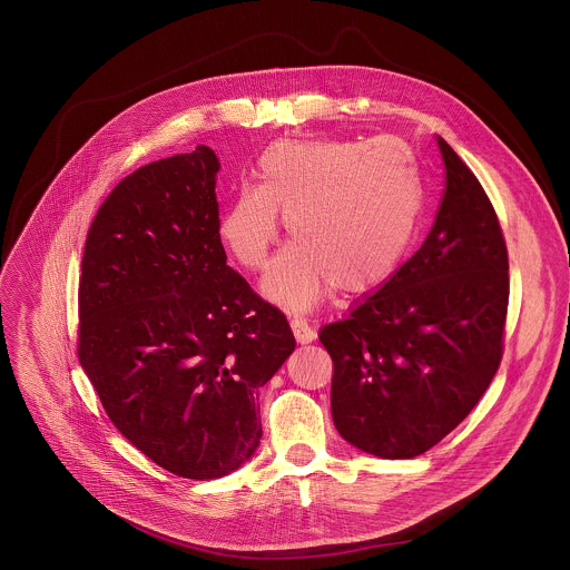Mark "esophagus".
Returning <instances> with one entry per match:
<instances>
[{
    "label": "esophagus",
    "instance_id": "34e87169",
    "mask_svg": "<svg viewBox=\"0 0 570 570\" xmlns=\"http://www.w3.org/2000/svg\"><path fill=\"white\" fill-rule=\"evenodd\" d=\"M291 327H293V334H295V338H297V343H302V345H306V343H313L316 338V330L306 321V318H302V316H295V318H291Z\"/></svg>",
    "mask_w": 570,
    "mask_h": 570
}]
</instances>
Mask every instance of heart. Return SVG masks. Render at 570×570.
Wrapping results in <instances>:
<instances>
[{"mask_svg": "<svg viewBox=\"0 0 570 570\" xmlns=\"http://www.w3.org/2000/svg\"><path fill=\"white\" fill-rule=\"evenodd\" d=\"M255 188L238 191L218 218V238L247 271H259L279 236L297 240L275 257L262 293L311 311L336 288L363 295L386 282L422 214L417 166L395 139H284L255 164Z\"/></svg>", "mask_w": 570, "mask_h": 570, "instance_id": "1", "label": "heart"}]
</instances>
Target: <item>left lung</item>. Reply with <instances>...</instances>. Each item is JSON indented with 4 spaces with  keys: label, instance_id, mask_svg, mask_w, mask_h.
I'll use <instances>...</instances> for the list:
<instances>
[{
    "label": "left lung",
    "instance_id": "1",
    "mask_svg": "<svg viewBox=\"0 0 570 570\" xmlns=\"http://www.w3.org/2000/svg\"><path fill=\"white\" fill-rule=\"evenodd\" d=\"M445 190L431 234L382 288L318 332L343 440L411 459L454 431L503 358L509 257L492 200L438 137Z\"/></svg>",
    "mask_w": 570,
    "mask_h": 570
}]
</instances>
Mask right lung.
Returning <instances> with one entry per match:
<instances>
[{"instance_id": "obj_1", "label": "right lung", "mask_w": 570, "mask_h": 570, "mask_svg": "<svg viewBox=\"0 0 570 570\" xmlns=\"http://www.w3.org/2000/svg\"><path fill=\"white\" fill-rule=\"evenodd\" d=\"M216 173L196 146L122 179L94 216L78 284V361L109 420L194 481L254 454L257 391L295 350L284 313L227 266Z\"/></svg>"}]
</instances>
